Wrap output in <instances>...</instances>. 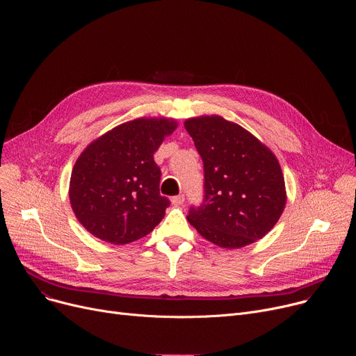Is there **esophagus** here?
<instances>
[{"instance_id":"obj_1","label":"esophagus","mask_w":356,"mask_h":356,"mask_svg":"<svg viewBox=\"0 0 356 356\" xmlns=\"http://www.w3.org/2000/svg\"><path fill=\"white\" fill-rule=\"evenodd\" d=\"M183 202H184V195H183V194L172 197V204H175V206H180V204H183Z\"/></svg>"}]
</instances>
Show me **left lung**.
<instances>
[{
  "label": "left lung",
  "instance_id": "left-lung-1",
  "mask_svg": "<svg viewBox=\"0 0 356 356\" xmlns=\"http://www.w3.org/2000/svg\"><path fill=\"white\" fill-rule=\"evenodd\" d=\"M184 127L204 163V202L190 209L197 232L225 249L264 238L286 207V186L273 152L241 125L201 115Z\"/></svg>",
  "mask_w": 356,
  "mask_h": 356
}]
</instances>
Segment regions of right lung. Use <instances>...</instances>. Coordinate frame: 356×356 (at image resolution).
<instances>
[{"label": "right lung", "mask_w": 356, "mask_h": 356, "mask_svg": "<svg viewBox=\"0 0 356 356\" xmlns=\"http://www.w3.org/2000/svg\"><path fill=\"white\" fill-rule=\"evenodd\" d=\"M177 121L140 117L94 139L77 158L69 198L79 222L95 238L125 245L162 221L169 200L159 193L154 154Z\"/></svg>", "instance_id": "right-lung-1"}]
</instances>
